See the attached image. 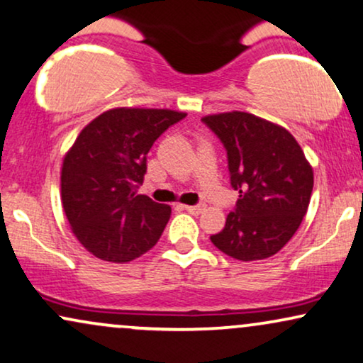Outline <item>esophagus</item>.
<instances>
[{
    "label": "esophagus",
    "mask_w": 363,
    "mask_h": 363,
    "mask_svg": "<svg viewBox=\"0 0 363 363\" xmlns=\"http://www.w3.org/2000/svg\"><path fill=\"white\" fill-rule=\"evenodd\" d=\"M183 208H185L188 213H191V215H200L201 211H203L205 208H206V205L205 203H199V205H185L183 206Z\"/></svg>",
    "instance_id": "1"
}]
</instances>
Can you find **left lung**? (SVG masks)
<instances>
[{
  "label": "left lung",
  "instance_id": "obj_1",
  "mask_svg": "<svg viewBox=\"0 0 363 363\" xmlns=\"http://www.w3.org/2000/svg\"><path fill=\"white\" fill-rule=\"evenodd\" d=\"M201 121L227 150L230 183L240 193L211 243L242 262L275 255L300 227L312 196L313 172L302 148L285 128L250 113Z\"/></svg>",
  "mask_w": 363,
  "mask_h": 363
}]
</instances>
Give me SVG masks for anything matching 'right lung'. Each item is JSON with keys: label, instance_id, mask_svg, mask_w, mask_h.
<instances>
[{"label": "right lung", "instance_id": "obj_1", "mask_svg": "<svg viewBox=\"0 0 363 363\" xmlns=\"http://www.w3.org/2000/svg\"><path fill=\"white\" fill-rule=\"evenodd\" d=\"M185 116L173 110L115 108L74 140L61 168V201L74 237L91 255L131 262L162 237L172 208L136 191L150 148Z\"/></svg>", "mask_w": 363, "mask_h": 363}]
</instances>
